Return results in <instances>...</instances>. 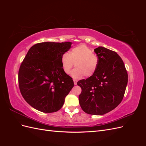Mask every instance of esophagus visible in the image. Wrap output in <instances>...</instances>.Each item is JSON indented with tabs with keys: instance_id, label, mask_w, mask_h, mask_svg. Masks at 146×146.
Returning <instances> with one entry per match:
<instances>
[{
	"instance_id": "1",
	"label": "esophagus",
	"mask_w": 146,
	"mask_h": 146,
	"mask_svg": "<svg viewBox=\"0 0 146 146\" xmlns=\"http://www.w3.org/2000/svg\"><path fill=\"white\" fill-rule=\"evenodd\" d=\"M73 81H74V85H77V80H76V79H74Z\"/></svg>"
}]
</instances>
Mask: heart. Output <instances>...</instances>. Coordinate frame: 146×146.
Returning <instances> with one entry per match:
<instances>
[{"label": "heart", "instance_id": "b5f03b06", "mask_svg": "<svg viewBox=\"0 0 146 146\" xmlns=\"http://www.w3.org/2000/svg\"><path fill=\"white\" fill-rule=\"evenodd\" d=\"M75 68L71 72V76L80 78L85 76L91 77L96 73L98 68V56L92 54L91 48L85 44H81L73 48L68 53H64L61 56V64L65 74H69L74 65Z\"/></svg>", "mask_w": 146, "mask_h": 146}]
</instances>
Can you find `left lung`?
<instances>
[{
	"label": "left lung",
	"instance_id": "obj_1",
	"mask_svg": "<svg viewBox=\"0 0 146 146\" xmlns=\"http://www.w3.org/2000/svg\"><path fill=\"white\" fill-rule=\"evenodd\" d=\"M99 64L96 73L79 80L82 88L78 100L82 109L93 115H102L121 102L128 82V74L122 60L116 52L103 47L94 49Z\"/></svg>",
	"mask_w": 146,
	"mask_h": 146
}]
</instances>
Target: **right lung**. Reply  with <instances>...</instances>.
<instances>
[{"label":"right lung","instance_id":"right-lung-1","mask_svg":"<svg viewBox=\"0 0 146 146\" xmlns=\"http://www.w3.org/2000/svg\"><path fill=\"white\" fill-rule=\"evenodd\" d=\"M72 42H45L33 46L18 72L21 93L25 100L43 113L58 111L74 87L72 78L64 72L61 56Z\"/></svg>","mask_w":146,"mask_h":146}]
</instances>
